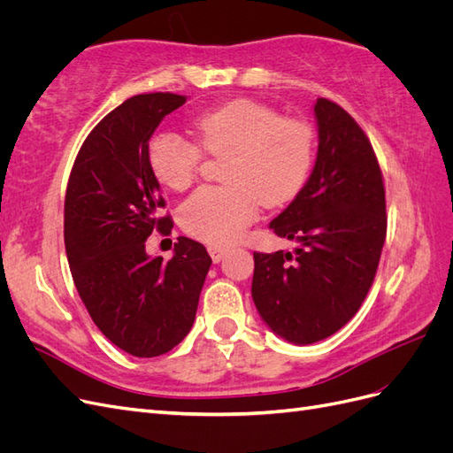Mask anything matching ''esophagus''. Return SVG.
Instances as JSON below:
<instances>
[{"instance_id": "1", "label": "esophagus", "mask_w": 453, "mask_h": 453, "mask_svg": "<svg viewBox=\"0 0 453 453\" xmlns=\"http://www.w3.org/2000/svg\"><path fill=\"white\" fill-rule=\"evenodd\" d=\"M208 253H210L213 263H219V260H223V257L226 255V248H223V245H217V243H210Z\"/></svg>"}]
</instances>
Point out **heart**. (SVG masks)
<instances>
[{
  "instance_id": "b5f03b06",
  "label": "heart",
  "mask_w": 453,
  "mask_h": 453,
  "mask_svg": "<svg viewBox=\"0 0 453 453\" xmlns=\"http://www.w3.org/2000/svg\"><path fill=\"white\" fill-rule=\"evenodd\" d=\"M193 128L196 142L170 128L157 130L147 158L162 185L183 190L195 181L202 149L226 155V185L200 187L180 208L181 228L202 242H236L257 219L258 202L278 205L293 198L310 172L311 128L268 105L234 100L200 113Z\"/></svg>"
}]
</instances>
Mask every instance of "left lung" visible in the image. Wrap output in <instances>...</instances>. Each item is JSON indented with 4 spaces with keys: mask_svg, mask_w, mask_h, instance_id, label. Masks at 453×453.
Segmentation results:
<instances>
[{
    "mask_svg": "<svg viewBox=\"0 0 453 453\" xmlns=\"http://www.w3.org/2000/svg\"><path fill=\"white\" fill-rule=\"evenodd\" d=\"M318 158L306 185L270 228L295 253H253L251 295L272 333L293 344L334 334L374 281L386 242V188L366 134L338 104L318 98Z\"/></svg>",
    "mask_w": 453,
    "mask_h": 453,
    "instance_id": "8db88e82",
    "label": "left lung"
}]
</instances>
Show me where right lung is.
I'll use <instances>...</instances> for the list:
<instances>
[{
  "mask_svg": "<svg viewBox=\"0 0 453 453\" xmlns=\"http://www.w3.org/2000/svg\"><path fill=\"white\" fill-rule=\"evenodd\" d=\"M187 102L138 94L105 115L81 145L64 203L67 263L96 326L134 357L168 353L195 323L211 266L202 243L180 236L173 257H149L145 242L170 234L172 219L147 158L160 120Z\"/></svg>",
  "mask_w": 453,
  "mask_h": 453,
  "instance_id": "obj_1",
  "label": "right lung"
}]
</instances>
